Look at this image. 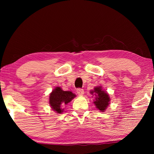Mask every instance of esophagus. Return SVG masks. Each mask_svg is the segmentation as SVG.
<instances>
[{
  "instance_id": "obj_1",
  "label": "esophagus",
  "mask_w": 154,
  "mask_h": 154,
  "mask_svg": "<svg viewBox=\"0 0 154 154\" xmlns=\"http://www.w3.org/2000/svg\"><path fill=\"white\" fill-rule=\"evenodd\" d=\"M77 93L78 95L82 96V95H83V94H84V91H83V90L82 89V88H78V89L77 90Z\"/></svg>"
}]
</instances>
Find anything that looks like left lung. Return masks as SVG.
Wrapping results in <instances>:
<instances>
[{
	"mask_svg": "<svg viewBox=\"0 0 154 154\" xmlns=\"http://www.w3.org/2000/svg\"><path fill=\"white\" fill-rule=\"evenodd\" d=\"M96 94V100L94 101L95 105L96 108L98 109L100 111H105L106 108L109 104V98L107 93L102 90L100 87H96L94 88V90L91 91V94Z\"/></svg>",
	"mask_w": 154,
	"mask_h": 154,
	"instance_id": "left-lung-1",
	"label": "left lung"
}]
</instances>
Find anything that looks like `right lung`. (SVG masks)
Instances as JSON below:
<instances>
[{"label":"right lung","instance_id":"1","mask_svg":"<svg viewBox=\"0 0 154 154\" xmlns=\"http://www.w3.org/2000/svg\"><path fill=\"white\" fill-rule=\"evenodd\" d=\"M74 97H75V94L72 92L63 91L60 87H57L49 96V104L54 111L58 113H61L63 111L61 106L71 102Z\"/></svg>","mask_w":154,"mask_h":154}]
</instances>
